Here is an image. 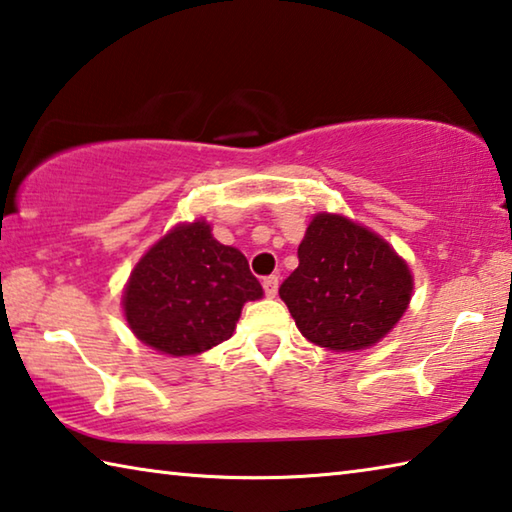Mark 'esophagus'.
I'll return each mask as SVG.
<instances>
[{"instance_id":"esophagus-1","label":"esophagus","mask_w":512,"mask_h":512,"mask_svg":"<svg viewBox=\"0 0 512 512\" xmlns=\"http://www.w3.org/2000/svg\"><path fill=\"white\" fill-rule=\"evenodd\" d=\"M262 287H264V293H266L268 298H275V296H277V287H280V277H277V275L264 277Z\"/></svg>"}]
</instances>
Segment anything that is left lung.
I'll return each instance as SVG.
<instances>
[{"label":"left lung","mask_w":512,"mask_h":512,"mask_svg":"<svg viewBox=\"0 0 512 512\" xmlns=\"http://www.w3.org/2000/svg\"><path fill=\"white\" fill-rule=\"evenodd\" d=\"M300 264L280 287L300 334L336 352L366 350L409 307V264L375 232L320 212L298 246Z\"/></svg>","instance_id":"1"}]
</instances>
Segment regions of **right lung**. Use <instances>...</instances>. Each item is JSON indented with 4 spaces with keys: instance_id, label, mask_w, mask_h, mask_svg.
<instances>
[{
    "instance_id": "add662e5",
    "label": "right lung",
    "mask_w": 512,
    "mask_h": 512,
    "mask_svg": "<svg viewBox=\"0 0 512 512\" xmlns=\"http://www.w3.org/2000/svg\"><path fill=\"white\" fill-rule=\"evenodd\" d=\"M264 296L237 248L212 237L210 223H180L149 248L121 296L128 327L169 357H192L228 341L241 307Z\"/></svg>"
}]
</instances>
